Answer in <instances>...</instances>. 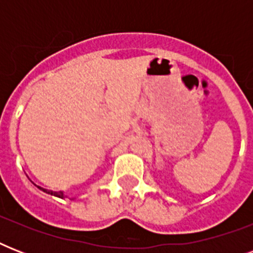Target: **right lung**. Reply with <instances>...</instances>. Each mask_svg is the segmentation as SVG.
I'll return each instance as SVG.
<instances>
[{
  "label": "right lung",
  "instance_id": "add662e5",
  "mask_svg": "<svg viewBox=\"0 0 253 253\" xmlns=\"http://www.w3.org/2000/svg\"><path fill=\"white\" fill-rule=\"evenodd\" d=\"M38 188L41 189V190H43L44 193H48V194H51V196L59 197V198H67V197H68V196H65L64 192H53V190H47V189L41 188V186H38ZM71 200H75V198H71Z\"/></svg>",
  "mask_w": 253,
  "mask_h": 253
}]
</instances>
